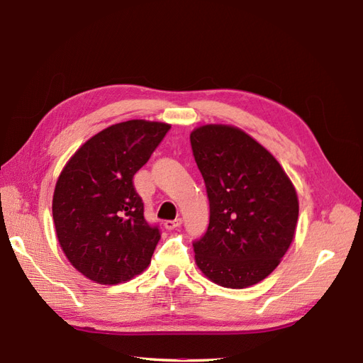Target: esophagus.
Masks as SVG:
<instances>
[{
  "instance_id": "esophagus-1",
  "label": "esophagus",
  "mask_w": 363,
  "mask_h": 363,
  "mask_svg": "<svg viewBox=\"0 0 363 363\" xmlns=\"http://www.w3.org/2000/svg\"><path fill=\"white\" fill-rule=\"evenodd\" d=\"M182 225V218H175V220H166L164 222V228L167 231H172V229L179 228Z\"/></svg>"
}]
</instances>
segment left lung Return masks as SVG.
Segmentation results:
<instances>
[{
	"instance_id": "1",
	"label": "left lung",
	"mask_w": 363,
	"mask_h": 363,
	"mask_svg": "<svg viewBox=\"0 0 363 363\" xmlns=\"http://www.w3.org/2000/svg\"><path fill=\"white\" fill-rule=\"evenodd\" d=\"M191 146L209 199L208 229L192 243L197 267L225 288L259 284L294 238L293 183L276 158L238 128H197Z\"/></svg>"
}]
</instances>
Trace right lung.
Masks as SVG:
<instances>
[{"instance_id": "1", "label": "right lung", "mask_w": 363, "mask_h": 363, "mask_svg": "<svg viewBox=\"0 0 363 363\" xmlns=\"http://www.w3.org/2000/svg\"><path fill=\"white\" fill-rule=\"evenodd\" d=\"M169 129L158 121L117 123L87 140L58 177L52 201L58 242L96 284L128 281L151 263L160 229L145 218L132 180Z\"/></svg>"}]
</instances>
